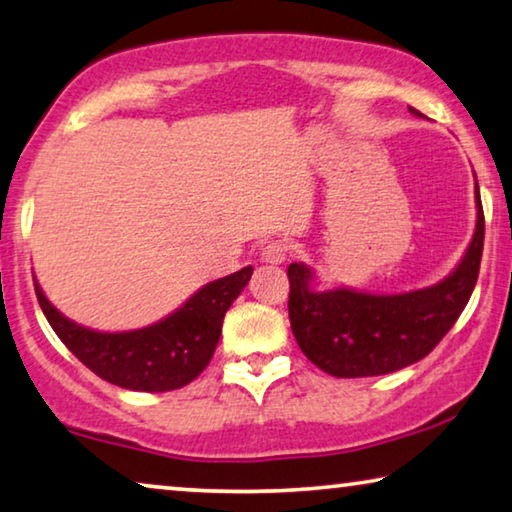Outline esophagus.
Wrapping results in <instances>:
<instances>
[{
    "instance_id": "esophagus-1",
    "label": "esophagus",
    "mask_w": 512,
    "mask_h": 512,
    "mask_svg": "<svg viewBox=\"0 0 512 512\" xmlns=\"http://www.w3.org/2000/svg\"><path fill=\"white\" fill-rule=\"evenodd\" d=\"M289 255V243L282 239H273L262 248V262L266 264H282Z\"/></svg>"
}]
</instances>
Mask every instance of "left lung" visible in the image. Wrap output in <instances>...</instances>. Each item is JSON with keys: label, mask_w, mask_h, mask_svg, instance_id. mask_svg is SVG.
<instances>
[{"label": "left lung", "mask_w": 512, "mask_h": 512, "mask_svg": "<svg viewBox=\"0 0 512 512\" xmlns=\"http://www.w3.org/2000/svg\"><path fill=\"white\" fill-rule=\"evenodd\" d=\"M476 209V232L465 257L433 287L389 296L346 287L314 291L310 266L289 264V321L307 360L330 376L367 378L426 358L476 287L485 234L478 184Z\"/></svg>", "instance_id": "left-lung-1"}]
</instances>
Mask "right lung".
<instances>
[{
    "instance_id": "add662e5",
    "label": "right lung",
    "mask_w": 512,
    "mask_h": 512,
    "mask_svg": "<svg viewBox=\"0 0 512 512\" xmlns=\"http://www.w3.org/2000/svg\"><path fill=\"white\" fill-rule=\"evenodd\" d=\"M246 266L196 291L159 323L129 332H97L63 316L36 285L40 310L68 351L95 376L134 392H170L196 380L216 351L223 316L248 285ZM36 280V278H34Z\"/></svg>"
}]
</instances>
